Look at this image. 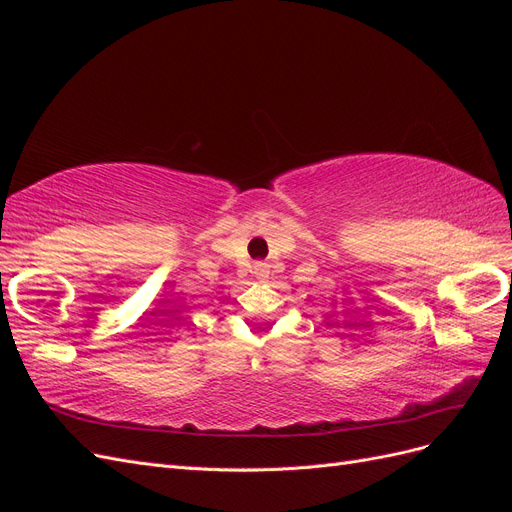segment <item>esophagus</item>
Here are the masks:
<instances>
[{
	"label": "esophagus",
	"instance_id": "34e87169",
	"mask_svg": "<svg viewBox=\"0 0 512 512\" xmlns=\"http://www.w3.org/2000/svg\"><path fill=\"white\" fill-rule=\"evenodd\" d=\"M252 273H254L256 280H267V277H269V267L265 265V262H256Z\"/></svg>",
	"mask_w": 512,
	"mask_h": 512
}]
</instances>
